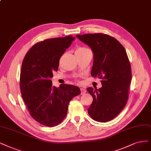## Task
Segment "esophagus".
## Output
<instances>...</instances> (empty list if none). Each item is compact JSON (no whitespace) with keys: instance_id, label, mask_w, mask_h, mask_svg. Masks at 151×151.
Returning a JSON list of instances; mask_svg holds the SVG:
<instances>
[{"instance_id":"esophagus-1","label":"esophagus","mask_w":151,"mask_h":151,"mask_svg":"<svg viewBox=\"0 0 151 151\" xmlns=\"http://www.w3.org/2000/svg\"><path fill=\"white\" fill-rule=\"evenodd\" d=\"M80 90H81V94H84L86 92V90H85V89L83 88H80Z\"/></svg>"}]
</instances>
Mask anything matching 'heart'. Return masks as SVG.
<instances>
[{
    "label": "heart",
    "mask_w": 151,
    "mask_h": 151,
    "mask_svg": "<svg viewBox=\"0 0 151 151\" xmlns=\"http://www.w3.org/2000/svg\"><path fill=\"white\" fill-rule=\"evenodd\" d=\"M88 50V48H85V47H79L78 48H77L76 51V53H82V52H84Z\"/></svg>",
    "instance_id": "1"
}]
</instances>
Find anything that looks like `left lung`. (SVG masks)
<instances>
[{
	"label": "left lung",
	"instance_id": "1",
	"mask_svg": "<svg viewBox=\"0 0 151 151\" xmlns=\"http://www.w3.org/2000/svg\"><path fill=\"white\" fill-rule=\"evenodd\" d=\"M76 36L93 50L91 75L101 79L102 88L87 89L93 98L88 114L96 121H109L124 109L129 97L132 73L127 53L118 40L104 33Z\"/></svg>",
	"mask_w": 151,
	"mask_h": 151
}]
</instances>
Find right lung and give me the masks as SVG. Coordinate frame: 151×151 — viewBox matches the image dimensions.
<instances>
[{
	"mask_svg": "<svg viewBox=\"0 0 151 151\" xmlns=\"http://www.w3.org/2000/svg\"><path fill=\"white\" fill-rule=\"evenodd\" d=\"M75 38L72 35L49 38L35 43L22 61L20 76L22 97L30 116L44 126L53 127L63 121L68 104L81 91L74 85L52 86L53 72Z\"/></svg>",
	"mask_w": 151,
	"mask_h": 151,
	"instance_id": "right-lung-1",
	"label": "right lung"
}]
</instances>
